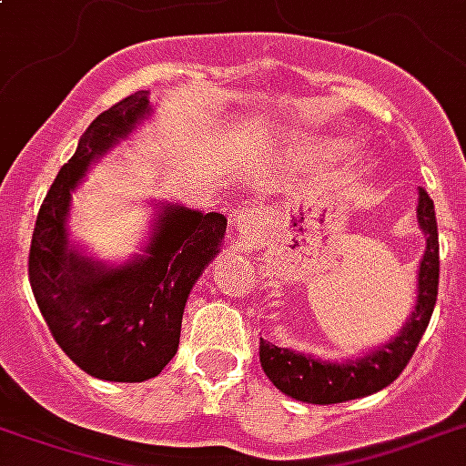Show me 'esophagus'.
Masks as SVG:
<instances>
[{
    "label": "esophagus",
    "instance_id": "34e87169",
    "mask_svg": "<svg viewBox=\"0 0 466 466\" xmlns=\"http://www.w3.org/2000/svg\"><path fill=\"white\" fill-rule=\"evenodd\" d=\"M266 219H268V209L261 208V205H241L234 212V227L241 232H257Z\"/></svg>",
    "mask_w": 466,
    "mask_h": 466
}]
</instances>
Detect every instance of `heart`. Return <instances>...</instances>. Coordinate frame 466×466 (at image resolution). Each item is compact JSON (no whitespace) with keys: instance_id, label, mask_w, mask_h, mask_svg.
<instances>
[{"instance_id":"heart-1","label":"heart","mask_w":466,"mask_h":466,"mask_svg":"<svg viewBox=\"0 0 466 466\" xmlns=\"http://www.w3.org/2000/svg\"><path fill=\"white\" fill-rule=\"evenodd\" d=\"M305 151L310 154V158H318V161H328L335 154L342 151V141L339 138L329 137H315L305 141Z\"/></svg>"}]
</instances>
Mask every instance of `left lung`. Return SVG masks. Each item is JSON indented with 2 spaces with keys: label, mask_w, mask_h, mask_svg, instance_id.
<instances>
[{
  "label": "left lung",
  "mask_w": 466,
  "mask_h": 466,
  "mask_svg": "<svg viewBox=\"0 0 466 466\" xmlns=\"http://www.w3.org/2000/svg\"><path fill=\"white\" fill-rule=\"evenodd\" d=\"M418 225L425 232V254L418 268V300L415 310L406 319V325L389 344L369 351L360 360L319 361L303 351L286 350L261 339L258 360L268 381L280 389L286 396L315 406H329L342 400L364 399L376 390L386 389L396 381L399 374L413 357L415 347L420 342L422 332L435 310L440 280V244H438V219L431 195L418 190Z\"/></svg>",
  "instance_id": "left-lung-1"
}]
</instances>
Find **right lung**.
<instances>
[{
	"label": "right lung",
	"instance_id": "1",
	"mask_svg": "<svg viewBox=\"0 0 466 466\" xmlns=\"http://www.w3.org/2000/svg\"><path fill=\"white\" fill-rule=\"evenodd\" d=\"M148 115V92L138 90L85 129L46 193L28 248V283L53 339L83 371L105 381H147L176 357L190 289L227 232L219 212L166 202L151 244L129 264L105 266L67 244L70 193L87 166Z\"/></svg>",
	"mask_w": 466,
	"mask_h": 466
}]
</instances>
